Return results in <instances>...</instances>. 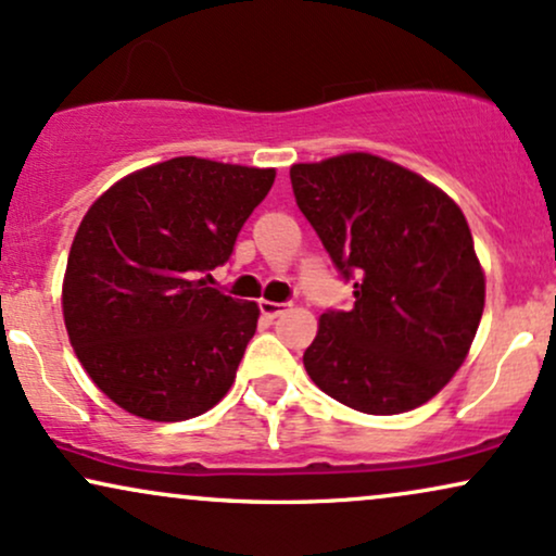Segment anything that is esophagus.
I'll return each mask as SVG.
<instances>
[{
    "label": "esophagus",
    "instance_id": "34e87169",
    "mask_svg": "<svg viewBox=\"0 0 556 556\" xmlns=\"http://www.w3.org/2000/svg\"><path fill=\"white\" fill-rule=\"evenodd\" d=\"M286 309H289V304H278V301H267V299L260 301V312H263L265 319H278Z\"/></svg>",
    "mask_w": 556,
    "mask_h": 556
}]
</instances>
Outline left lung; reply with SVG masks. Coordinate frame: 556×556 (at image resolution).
<instances>
[{"instance_id": "obj_1", "label": "left lung", "mask_w": 556, "mask_h": 556, "mask_svg": "<svg viewBox=\"0 0 556 556\" xmlns=\"http://www.w3.org/2000/svg\"><path fill=\"white\" fill-rule=\"evenodd\" d=\"M293 195L345 278L351 312L319 317L304 368L366 415L420 407L467 361L484 270L467 216L422 175L368 152L291 167Z\"/></svg>"}]
</instances>
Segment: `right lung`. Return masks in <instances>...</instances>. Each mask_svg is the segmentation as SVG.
Segmentation results:
<instances>
[{"instance_id":"add662e5","label":"right lung","mask_w":556,"mask_h":556,"mask_svg":"<svg viewBox=\"0 0 556 556\" xmlns=\"http://www.w3.org/2000/svg\"><path fill=\"white\" fill-rule=\"evenodd\" d=\"M273 180V167L175 156L121 177L89 205L61 309L81 368L126 413L190 420L231 389L260 306L198 276L229 260Z\"/></svg>"}]
</instances>
